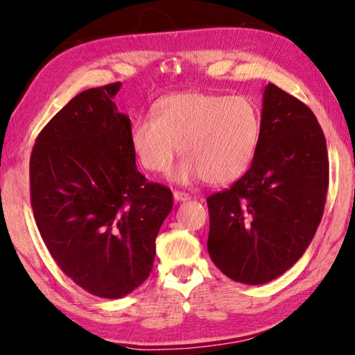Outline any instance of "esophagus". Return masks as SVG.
I'll return each mask as SVG.
<instances>
[{
	"label": "esophagus",
	"mask_w": 355,
	"mask_h": 355,
	"mask_svg": "<svg viewBox=\"0 0 355 355\" xmlns=\"http://www.w3.org/2000/svg\"><path fill=\"white\" fill-rule=\"evenodd\" d=\"M173 198H174V201L182 202V201H189V200H190V195L185 193V191L174 190V191H173Z\"/></svg>",
	"instance_id": "34e87169"
}]
</instances>
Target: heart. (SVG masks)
Instances as JSON below:
<instances>
[{
	"mask_svg": "<svg viewBox=\"0 0 355 355\" xmlns=\"http://www.w3.org/2000/svg\"><path fill=\"white\" fill-rule=\"evenodd\" d=\"M260 132L262 118L250 98L184 92L162 98L154 116L137 120L130 145L148 171H165L179 151L184 159L173 170V181L204 178L225 185L250 170Z\"/></svg>",
	"mask_w": 355,
	"mask_h": 355,
	"instance_id": "b5f03b06",
	"label": "heart"
}]
</instances>
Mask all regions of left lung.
I'll list each match as a JSON object with an SVG mask.
<instances>
[{"label":"left lung","mask_w":355,"mask_h":355,"mask_svg":"<svg viewBox=\"0 0 355 355\" xmlns=\"http://www.w3.org/2000/svg\"><path fill=\"white\" fill-rule=\"evenodd\" d=\"M329 157L309 105L268 84L252 165L207 198L212 262L235 282L260 285L291 268L324 212Z\"/></svg>","instance_id":"obj_1"}]
</instances>
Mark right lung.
<instances>
[{"instance_id":"add662e5","label":"right lung","mask_w":355,"mask_h":355,"mask_svg":"<svg viewBox=\"0 0 355 355\" xmlns=\"http://www.w3.org/2000/svg\"><path fill=\"white\" fill-rule=\"evenodd\" d=\"M121 83L80 92L37 135L29 160L35 225L59 268L89 293L116 300L146 281L173 209L165 185L137 170Z\"/></svg>"}]
</instances>
